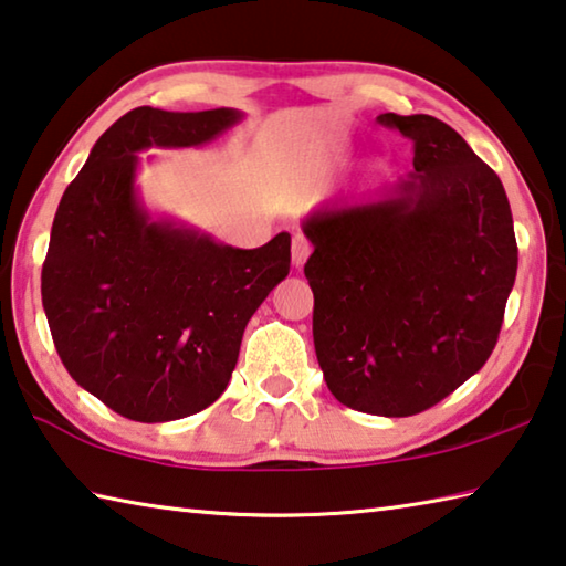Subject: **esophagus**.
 Masks as SVG:
<instances>
[{
  "mask_svg": "<svg viewBox=\"0 0 566 566\" xmlns=\"http://www.w3.org/2000/svg\"><path fill=\"white\" fill-rule=\"evenodd\" d=\"M310 254H312L310 239H306L304 234H294V239H292V262H294V266H302Z\"/></svg>",
  "mask_w": 566,
  "mask_h": 566,
  "instance_id": "1",
  "label": "esophagus"
}]
</instances>
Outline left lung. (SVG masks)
Returning <instances> with one entry per match:
<instances>
[{
    "mask_svg": "<svg viewBox=\"0 0 566 566\" xmlns=\"http://www.w3.org/2000/svg\"><path fill=\"white\" fill-rule=\"evenodd\" d=\"M415 171L375 199L314 212L304 276L314 349L342 405L411 417L490 359L516 276L510 199L472 147L429 114H379Z\"/></svg>",
    "mask_w": 566,
    "mask_h": 566,
    "instance_id": "obj_1",
    "label": "left lung"
}]
</instances>
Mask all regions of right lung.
<instances>
[{"mask_svg": "<svg viewBox=\"0 0 566 566\" xmlns=\"http://www.w3.org/2000/svg\"><path fill=\"white\" fill-rule=\"evenodd\" d=\"M237 109L137 107L92 147L64 189L42 266L56 354L76 385L134 421L207 409L227 389L247 322L290 274L286 232L256 249L219 244L139 205L137 151L199 147Z\"/></svg>", "mask_w": 566, "mask_h": 566, "instance_id": "add662e5", "label": "right lung"}]
</instances>
